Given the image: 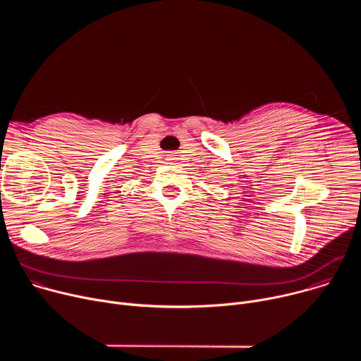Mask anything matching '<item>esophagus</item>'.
Segmentation results:
<instances>
[{
	"mask_svg": "<svg viewBox=\"0 0 361 361\" xmlns=\"http://www.w3.org/2000/svg\"><path fill=\"white\" fill-rule=\"evenodd\" d=\"M171 160H173V159H171Z\"/></svg>",
	"mask_w": 361,
	"mask_h": 361,
	"instance_id": "34e87169",
	"label": "esophagus"
}]
</instances>
